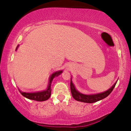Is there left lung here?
I'll list each match as a JSON object with an SVG mask.
<instances>
[{"instance_id":"1","label":"left lung","mask_w":131,"mask_h":131,"mask_svg":"<svg viewBox=\"0 0 131 131\" xmlns=\"http://www.w3.org/2000/svg\"><path fill=\"white\" fill-rule=\"evenodd\" d=\"M72 78L70 80V90L71 93H72V96L73 98L77 101L82 102L84 103H92L96 102L100 100H102L105 97H107L108 95H109L112 91L113 90L114 88L116 86V84L117 83V81L114 84V85L111 87L110 89L106 91L101 93H99V94H91V95H85L77 91L74 84H73L72 81Z\"/></svg>"}]
</instances>
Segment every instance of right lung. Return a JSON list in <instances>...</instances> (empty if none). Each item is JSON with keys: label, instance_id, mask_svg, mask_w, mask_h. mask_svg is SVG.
I'll list each match as a JSON object with an SVG mask.
<instances>
[{"label": "right lung", "instance_id": "obj_1", "mask_svg": "<svg viewBox=\"0 0 131 131\" xmlns=\"http://www.w3.org/2000/svg\"><path fill=\"white\" fill-rule=\"evenodd\" d=\"M18 47V46H17L16 48V50H17V48ZM62 73V70L61 71H58L54 73L51 74L50 78V82H49V85L48 86L47 89L41 92H33V93H26V92H22L21 91L19 90V92L23 95L24 96H25L26 98L29 99H31V100H34L36 101H39V102H41V101H47V99L50 98L51 96V82L52 81L53 79L55 77L59 76V74Z\"/></svg>", "mask_w": 131, "mask_h": 131}]
</instances>
